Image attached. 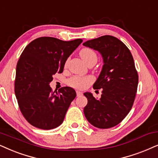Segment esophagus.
Masks as SVG:
<instances>
[{"mask_svg":"<svg viewBox=\"0 0 158 158\" xmlns=\"http://www.w3.org/2000/svg\"><path fill=\"white\" fill-rule=\"evenodd\" d=\"M76 94H77V97H81V96L83 95V93H82V92H81V91H76Z\"/></svg>","mask_w":158,"mask_h":158,"instance_id":"obj_1","label":"esophagus"}]
</instances>
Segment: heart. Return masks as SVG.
I'll use <instances>...</instances> for the list:
<instances>
[{
	"label": "heart",
	"instance_id": "b5f03b06",
	"mask_svg": "<svg viewBox=\"0 0 158 158\" xmlns=\"http://www.w3.org/2000/svg\"><path fill=\"white\" fill-rule=\"evenodd\" d=\"M79 54L84 62L87 65H94L98 60L97 54L95 51L92 48H87V47L82 48L80 51ZM67 64V61H66V64ZM93 77L91 76H73L68 80V84L70 86L76 89L83 90L89 86L90 84L93 83Z\"/></svg>",
	"mask_w": 158,
	"mask_h": 158
}]
</instances>
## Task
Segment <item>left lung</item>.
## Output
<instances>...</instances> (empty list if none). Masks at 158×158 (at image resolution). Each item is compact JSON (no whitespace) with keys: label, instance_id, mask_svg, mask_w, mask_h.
I'll return each instance as SVG.
<instances>
[{"label":"left lung","instance_id":"obj_1","mask_svg":"<svg viewBox=\"0 0 158 158\" xmlns=\"http://www.w3.org/2000/svg\"><path fill=\"white\" fill-rule=\"evenodd\" d=\"M83 45L97 50L104 61L93 86L102 89L101 98L95 99L89 92L84 94L88 99L84 114L97 128H112L126 118L134 104L139 82L134 58L128 47L114 36L103 35Z\"/></svg>","mask_w":158,"mask_h":158}]
</instances>
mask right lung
Returning a JSON list of instances; mask_svg holds the SVG:
<instances>
[{
  "label": "right lung",
  "instance_id": "obj_1",
  "mask_svg": "<svg viewBox=\"0 0 158 158\" xmlns=\"http://www.w3.org/2000/svg\"><path fill=\"white\" fill-rule=\"evenodd\" d=\"M82 39L64 41L52 37L35 39L25 47L16 65L14 91L27 121L44 130L62 123L76 93L70 87L53 91V75L61 73L65 61Z\"/></svg>",
  "mask_w": 158,
  "mask_h": 158
}]
</instances>
